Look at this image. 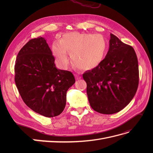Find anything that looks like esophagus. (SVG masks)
I'll list each match as a JSON object with an SVG mask.
<instances>
[{"label":"esophagus","instance_id":"1","mask_svg":"<svg viewBox=\"0 0 153 153\" xmlns=\"http://www.w3.org/2000/svg\"><path fill=\"white\" fill-rule=\"evenodd\" d=\"M75 77H76V80H79L81 78V76L80 75H78V74H76L75 75Z\"/></svg>","mask_w":153,"mask_h":153}]
</instances>
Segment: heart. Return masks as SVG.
I'll return each mask as SVG.
<instances>
[{
  "instance_id": "obj_1",
  "label": "heart",
  "mask_w": 153,
  "mask_h": 153,
  "mask_svg": "<svg viewBox=\"0 0 153 153\" xmlns=\"http://www.w3.org/2000/svg\"><path fill=\"white\" fill-rule=\"evenodd\" d=\"M106 49V40L100 34L68 32L60 41H54L52 51L59 66L68 64V52L70 53L73 64L82 69H91L99 65Z\"/></svg>"
}]
</instances>
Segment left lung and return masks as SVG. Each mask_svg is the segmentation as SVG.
I'll list each match as a JSON object with an SVG mask.
<instances>
[{"instance_id":"8db88e82","label":"left lung","mask_w":153,"mask_h":153,"mask_svg":"<svg viewBox=\"0 0 153 153\" xmlns=\"http://www.w3.org/2000/svg\"><path fill=\"white\" fill-rule=\"evenodd\" d=\"M90 105L103 114L117 113L135 95L139 81L138 59L131 46L110 34L109 49L98 66L83 74Z\"/></svg>"}]
</instances>
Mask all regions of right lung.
Instances as JSON below:
<instances>
[{
  "instance_id": "obj_1",
  "label": "right lung",
  "mask_w": 153,
  "mask_h": 153,
  "mask_svg": "<svg viewBox=\"0 0 153 153\" xmlns=\"http://www.w3.org/2000/svg\"><path fill=\"white\" fill-rule=\"evenodd\" d=\"M47 41L32 39L18 52L15 80L24 103L35 112L53 117L61 114L66 92L75 82L70 71L59 69Z\"/></svg>"
}]
</instances>
